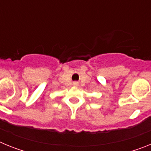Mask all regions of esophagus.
<instances>
[{
  "instance_id": "34e87169",
  "label": "esophagus",
  "mask_w": 151,
  "mask_h": 151,
  "mask_svg": "<svg viewBox=\"0 0 151 151\" xmlns=\"http://www.w3.org/2000/svg\"><path fill=\"white\" fill-rule=\"evenodd\" d=\"M73 86H75V87H77V86H78V82H73Z\"/></svg>"
}]
</instances>
